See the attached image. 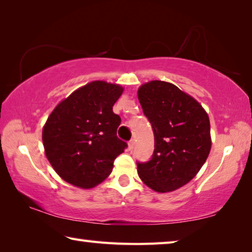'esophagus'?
Segmentation results:
<instances>
[{
    "mask_svg": "<svg viewBox=\"0 0 252 252\" xmlns=\"http://www.w3.org/2000/svg\"><path fill=\"white\" fill-rule=\"evenodd\" d=\"M134 144H135L134 140H130V141H129V144H127V146H129V150H132V149L134 148Z\"/></svg>",
    "mask_w": 252,
    "mask_h": 252,
    "instance_id": "obj_1",
    "label": "esophagus"
}]
</instances>
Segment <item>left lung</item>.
<instances>
[{"mask_svg": "<svg viewBox=\"0 0 252 252\" xmlns=\"http://www.w3.org/2000/svg\"><path fill=\"white\" fill-rule=\"evenodd\" d=\"M138 97L155 134V151L136 162L141 180L157 192L185 186L201 169L211 149L210 121L192 96L172 83L151 81Z\"/></svg>", "mask_w": 252, "mask_h": 252, "instance_id": "8db88e82", "label": "left lung"}]
</instances>
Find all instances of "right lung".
Instances as JSON below:
<instances>
[{"mask_svg": "<svg viewBox=\"0 0 252 252\" xmlns=\"http://www.w3.org/2000/svg\"><path fill=\"white\" fill-rule=\"evenodd\" d=\"M123 88L93 81L55 106L42 133L45 155L63 180L90 189L112 172L127 147L118 138L121 118L112 106Z\"/></svg>", "mask_w": 252, "mask_h": 252, "instance_id": "add662e5", "label": "right lung"}]
</instances>
